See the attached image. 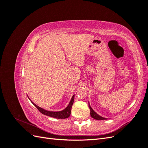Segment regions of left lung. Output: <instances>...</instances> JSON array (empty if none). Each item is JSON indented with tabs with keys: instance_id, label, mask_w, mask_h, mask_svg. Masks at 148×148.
Returning <instances> with one entry per match:
<instances>
[{
	"instance_id": "1",
	"label": "left lung",
	"mask_w": 148,
	"mask_h": 148,
	"mask_svg": "<svg viewBox=\"0 0 148 148\" xmlns=\"http://www.w3.org/2000/svg\"><path fill=\"white\" fill-rule=\"evenodd\" d=\"M89 109H90V115H91V117H92L93 119H96V120H106V119H106V118L101 117V116H100L99 115H98L96 112H95V110H94L91 108V107L90 106V105H89Z\"/></svg>"
}]
</instances>
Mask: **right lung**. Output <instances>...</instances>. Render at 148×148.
Listing matches in <instances>:
<instances>
[{
    "mask_svg": "<svg viewBox=\"0 0 148 148\" xmlns=\"http://www.w3.org/2000/svg\"><path fill=\"white\" fill-rule=\"evenodd\" d=\"M74 97H75V95L71 97V99L69 102V104L66 108L64 110H62L61 111H57V112H53V111H49L46 110L45 109H44L41 107H39L38 106L36 105L34 102H32L29 98V99L30 101L33 103V104L36 107V108L38 109V110L40 112L42 113L44 115H46L47 116H49V117H51L53 118H56L58 119H66L70 117V115L71 114V107H72V105L73 104L74 102Z\"/></svg>",
    "mask_w": 148,
    "mask_h": 148,
    "instance_id": "add662e5",
    "label": "right lung"
}]
</instances>
